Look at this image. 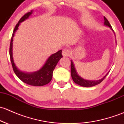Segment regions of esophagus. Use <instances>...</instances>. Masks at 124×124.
I'll return each instance as SVG.
<instances>
[{
    "label": "esophagus",
    "instance_id": "obj_1",
    "mask_svg": "<svg viewBox=\"0 0 124 124\" xmlns=\"http://www.w3.org/2000/svg\"><path fill=\"white\" fill-rule=\"evenodd\" d=\"M70 50L68 48H64L62 50V55L63 56H68L70 55Z\"/></svg>",
    "mask_w": 124,
    "mask_h": 124
}]
</instances>
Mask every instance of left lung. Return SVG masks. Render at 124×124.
<instances>
[{
  "label": "left lung",
  "instance_id": "8db88e82",
  "mask_svg": "<svg viewBox=\"0 0 124 124\" xmlns=\"http://www.w3.org/2000/svg\"><path fill=\"white\" fill-rule=\"evenodd\" d=\"M104 24L106 26H108V27H110L112 29V26H111L110 24L108 21L107 20V18L105 17H104ZM108 74V73L106 75V76L103 77L101 79L97 81H92V80H84L83 78H82V77H80L77 73L76 72V69L74 68V66L73 63H72V61H71V77H72V80H73L74 82L76 83H77V85L80 86H83V87H91V86H95L97 85L100 84L104 79L105 77L107 76V75Z\"/></svg>",
  "mask_w": 124,
  "mask_h": 124
}]
</instances>
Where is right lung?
Instances as JSON below:
<instances>
[{
  "mask_svg": "<svg viewBox=\"0 0 124 124\" xmlns=\"http://www.w3.org/2000/svg\"><path fill=\"white\" fill-rule=\"evenodd\" d=\"M32 12L31 11V12H27L26 14L24 15L23 17L20 18L18 23L16 24L11 39L9 47V56L14 72L21 80L23 81L26 84L29 85L41 86L48 84L52 80L53 70H54L55 67L57 65V62L62 57V50L58 51L57 53L53 54L52 56H50L47 61H46V63L44 65L43 67L39 71L35 72H33V73H25V72L20 71L15 65L13 58H12V41H13V37L14 36L15 32L18 29V27L21 22H23L25 20L27 19L31 16Z\"/></svg>",
  "mask_w": 124,
  "mask_h": 124,
  "instance_id": "add662e5",
  "label": "right lung"
}]
</instances>
